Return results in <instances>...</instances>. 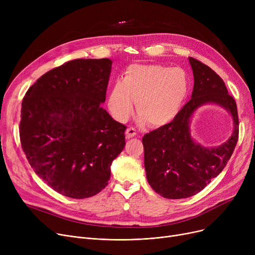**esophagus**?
Segmentation results:
<instances>
[{
    "label": "esophagus",
    "mask_w": 255,
    "mask_h": 255,
    "mask_svg": "<svg viewBox=\"0 0 255 255\" xmlns=\"http://www.w3.org/2000/svg\"><path fill=\"white\" fill-rule=\"evenodd\" d=\"M136 133H137V132H136V129H134L133 127H128L127 130H126V136H127L128 138H130V137L135 136Z\"/></svg>",
    "instance_id": "34e87169"
}]
</instances>
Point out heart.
Instances as JSON below:
<instances>
[{"label": "heart", "instance_id": "b5f03b06", "mask_svg": "<svg viewBox=\"0 0 255 255\" xmlns=\"http://www.w3.org/2000/svg\"><path fill=\"white\" fill-rule=\"evenodd\" d=\"M189 91V78L179 67L131 65L109 96V109L119 122H126L134 111L141 122L162 126L175 119Z\"/></svg>", "mask_w": 255, "mask_h": 255}]
</instances>
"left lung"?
I'll return each mask as SVG.
<instances>
[{"label": "left lung", "instance_id": "left-lung-1", "mask_svg": "<svg viewBox=\"0 0 255 255\" xmlns=\"http://www.w3.org/2000/svg\"><path fill=\"white\" fill-rule=\"evenodd\" d=\"M194 76L191 99L170 123L142 137L146 179L153 190L169 199L195 195L225 167L239 138L237 103L222 78L209 66L189 58ZM216 103L233 116L235 128L231 138L218 148H204L191 138L189 122L197 107Z\"/></svg>", "mask_w": 255, "mask_h": 255}]
</instances>
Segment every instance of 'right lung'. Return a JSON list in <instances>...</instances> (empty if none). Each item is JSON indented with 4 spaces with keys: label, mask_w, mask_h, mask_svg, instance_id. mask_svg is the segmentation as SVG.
Listing matches in <instances>:
<instances>
[{
    "label": "right lung",
    "mask_w": 255,
    "mask_h": 255,
    "mask_svg": "<svg viewBox=\"0 0 255 255\" xmlns=\"http://www.w3.org/2000/svg\"><path fill=\"white\" fill-rule=\"evenodd\" d=\"M112 64L106 58L66 62L38 78L23 97L21 148L39 178L62 195L99 193L126 144L127 127L101 107Z\"/></svg>",
    "instance_id": "right-lung-1"
}]
</instances>
